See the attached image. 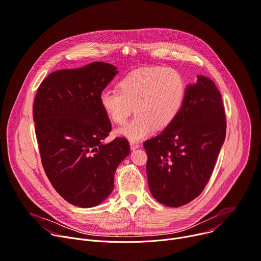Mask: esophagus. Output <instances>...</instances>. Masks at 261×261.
<instances>
[{
    "label": "esophagus",
    "instance_id": "obj_1",
    "mask_svg": "<svg viewBox=\"0 0 261 261\" xmlns=\"http://www.w3.org/2000/svg\"><path fill=\"white\" fill-rule=\"evenodd\" d=\"M140 146H139V144H137V143H134V141H130V148H131V150H135V149H138Z\"/></svg>",
    "mask_w": 261,
    "mask_h": 261
}]
</instances>
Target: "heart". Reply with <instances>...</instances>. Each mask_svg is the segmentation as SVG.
<instances>
[{
    "label": "heart",
    "mask_w": 261,
    "mask_h": 261,
    "mask_svg": "<svg viewBox=\"0 0 261 261\" xmlns=\"http://www.w3.org/2000/svg\"><path fill=\"white\" fill-rule=\"evenodd\" d=\"M183 76L174 68L154 66L136 69L117 83V90L104 89L100 103L115 124H124L133 108L136 115L117 134L140 141L157 128L169 126L179 114L185 99Z\"/></svg>",
    "instance_id": "heart-1"
}]
</instances>
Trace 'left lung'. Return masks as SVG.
Listing matches in <instances>:
<instances>
[{"mask_svg":"<svg viewBox=\"0 0 261 261\" xmlns=\"http://www.w3.org/2000/svg\"><path fill=\"white\" fill-rule=\"evenodd\" d=\"M197 78V83L186 86L175 120L144 144L150 192L169 207L185 205L203 192L225 141L221 93L208 77Z\"/></svg>","mask_w":261,"mask_h":261,"instance_id":"obj_1","label":"left lung"}]
</instances>
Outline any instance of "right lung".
Instances as JSON below:
<instances>
[{"label":"right lung","instance_id":"obj_1","mask_svg":"<svg viewBox=\"0 0 261 261\" xmlns=\"http://www.w3.org/2000/svg\"><path fill=\"white\" fill-rule=\"evenodd\" d=\"M116 68L96 61L56 70L35 96L33 120L43 170L55 191L78 207L97 206L111 194L118 164L130 154L125 137L103 143L111 123L100 94Z\"/></svg>","mask_w":261,"mask_h":261}]
</instances>
